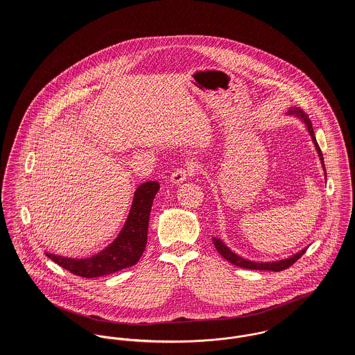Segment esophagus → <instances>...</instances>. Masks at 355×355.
<instances>
[{
  "mask_svg": "<svg viewBox=\"0 0 355 355\" xmlns=\"http://www.w3.org/2000/svg\"><path fill=\"white\" fill-rule=\"evenodd\" d=\"M196 168L193 165H187V166H183V168H178L172 172L171 175V182L175 183V184H180L183 183L186 179L189 178H193L196 176Z\"/></svg>",
  "mask_w": 355,
  "mask_h": 355,
  "instance_id": "34e87169",
  "label": "esophagus"
}]
</instances>
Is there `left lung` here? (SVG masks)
<instances>
[{
    "label": "left lung",
    "instance_id": "8db88e82",
    "mask_svg": "<svg viewBox=\"0 0 355 355\" xmlns=\"http://www.w3.org/2000/svg\"><path fill=\"white\" fill-rule=\"evenodd\" d=\"M288 113L290 114H297V116H300V117H302V120H304V123H306V125H307V130H309V132H310V137H311V139H313V142H314V145H315V149H317V152H318V155H320V159H321V164H322V168L325 169V165H324V158H322V153H321V149H320V146H318V144H317V141H315V137H314V131H313V127H311V121H310V119H309V116H307V113H304L302 109H300V107H293L291 110H288ZM325 178H327V172H325ZM213 243H214V246H216V249H217V252L221 254L228 262H231V263H234V265H236V266H241V268H245V269H254V270H272V272H280V270H284V269H287V268H290L291 265H294L302 255H304V252H306V249L302 250V252H300V253L295 254V255H293V257H290V258H287V259H283V261H276V262H253V261H248V259H245V258H242V257H239V255H236L235 253H232L220 239H216V238H213Z\"/></svg>",
    "mask_w": 355,
    "mask_h": 355
}]
</instances>
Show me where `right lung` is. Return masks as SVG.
Listing matches in <instances>:
<instances>
[{"mask_svg": "<svg viewBox=\"0 0 355 355\" xmlns=\"http://www.w3.org/2000/svg\"><path fill=\"white\" fill-rule=\"evenodd\" d=\"M158 190L159 184L157 182H146L138 187L124 228L117 239L101 253L86 259H72L49 253L46 255L68 272L86 279L112 275L134 266L145 252L148 243L149 217L153 200Z\"/></svg>", "mask_w": 355, "mask_h": 355, "instance_id": "right-lung-1", "label": "right lung"}]
</instances>
